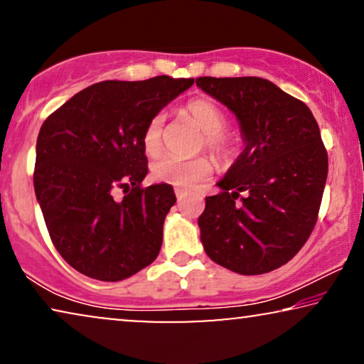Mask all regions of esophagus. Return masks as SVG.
<instances>
[{
	"label": "esophagus",
	"instance_id": "obj_1",
	"mask_svg": "<svg viewBox=\"0 0 364 364\" xmlns=\"http://www.w3.org/2000/svg\"><path fill=\"white\" fill-rule=\"evenodd\" d=\"M176 197L178 200H182V198L187 197V191H182V188H176Z\"/></svg>",
	"mask_w": 364,
	"mask_h": 364
}]
</instances>
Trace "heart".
I'll list each match as a JSON object with an SVG mask.
<instances>
[{
  "instance_id": "heart-1",
  "label": "heart",
  "mask_w": 364,
  "mask_h": 364,
  "mask_svg": "<svg viewBox=\"0 0 364 364\" xmlns=\"http://www.w3.org/2000/svg\"><path fill=\"white\" fill-rule=\"evenodd\" d=\"M183 114L192 119L203 132V144L218 161H227L232 156L233 142L230 136L223 132L227 126V117L215 104L207 99H193L183 107ZM164 126H166V119L162 114H157L149 121L142 136V146L147 156L156 157L162 152ZM212 172L213 164L205 156L193 159L166 156L152 166V176L156 181L178 188H191L210 177Z\"/></svg>"
}]
</instances>
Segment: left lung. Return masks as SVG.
Listing matches in <instances>:
<instances>
[{
  "label": "left lung",
  "mask_w": 364,
  "mask_h": 364,
  "mask_svg": "<svg viewBox=\"0 0 364 364\" xmlns=\"http://www.w3.org/2000/svg\"><path fill=\"white\" fill-rule=\"evenodd\" d=\"M235 114L245 149L205 197L203 250L240 275L290 262L316 223L328 176L320 127L305 102L262 77H198Z\"/></svg>",
  "instance_id": "1"
}]
</instances>
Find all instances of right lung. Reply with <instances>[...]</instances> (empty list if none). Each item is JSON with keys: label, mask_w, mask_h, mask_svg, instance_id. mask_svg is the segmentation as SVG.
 <instances>
[{"label": "right lung", "mask_w": 364, "mask_h": 364, "mask_svg": "<svg viewBox=\"0 0 364 364\" xmlns=\"http://www.w3.org/2000/svg\"><path fill=\"white\" fill-rule=\"evenodd\" d=\"M192 84L168 76L102 81L44 121L34 192L54 247L82 275L119 282L157 258L176 193L168 183L141 187L147 176L142 136ZM117 188L124 192L121 201L113 198Z\"/></svg>", "instance_id": "add662e5"}]
</instances>
